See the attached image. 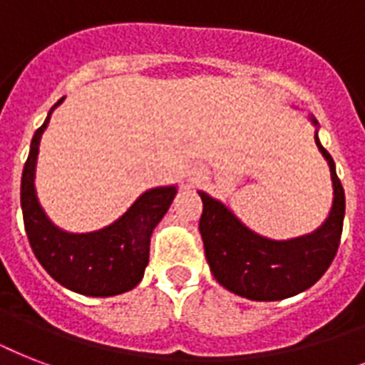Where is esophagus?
Instances as JSON below:
<instances>
[{"mask_svg": "<svg viewBox=\"0 0 365 365\" xmlns=\"http://www.w3.org/2000/svg\"><path fill=\"white\" fill-rule=\"evenodd\" d=\"M202 174H205V172H202V168H193V170H191V180H200V178H202Z\"/></svg>", "mask_w": 365, "mask_h": 365, "instance_id": "obj_1", "label": "esophagus"}]
</instances>
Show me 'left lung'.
Here are the masks:
<instances>
[{
    "instance_id": "left-lung-1",
    "label": "left lung",
    "mask_w": 365,
    "mask_h": 365,
    "mask_svg": "<svg viewBox=\"0 0 365 365\" xmlns=\"http://www.w3.org/2000/svg\"><path fill=\"white\" fill-rule=\"evenodd\" d=\"M318 151L328 160L334 200L328 217L312 233L274 240L255 233L240 222L229 206L199 191L202 216L199 229L210 271L223 288L252 301L294 297L317 284L331 265L339 248L345 220V191L331 155L318 138V121L309 115Z\"/></svg>"
}]
</instances>
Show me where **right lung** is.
<instances>
[{
	"mask_svg": "<svg viewBox=\"0 0 365 365\" xmlns=\"http://www.w3.org/2000/svg\"><path fill=\"white\" fill-rule=\"evenodd\" d=\"M31 138L30 155L22 170L20 206L31 250L43 269L64 288L88 297H111L136 288L149 263L153 229L165 217L178 185H160L143 191L115 222L91 233H70L54 225L43 210L36 191L39 142L53 111Z\"/></svg>",
	"mask_w": 365,
	"mask_h": 365,
	"instance_id": "add662e5",
	"label": "right lung"
}]
</instances>
